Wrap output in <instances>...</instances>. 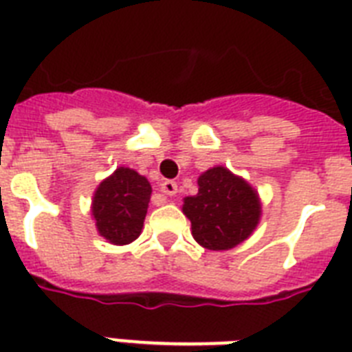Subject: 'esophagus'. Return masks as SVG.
<instances>
[{"mask_svg":"<svg viewBox=\"0 0 352 352\" xmlns=\"http://www.w3.org/2000/svg\"><path fill=\"white\" fill-rule=\"evenodd\" d=\"M160 192L164 193V195H168V197L175 195V193H177V182L164 181L162 184H160Z\"/></svg>","mask_w":352,"mask_h":352,"instance_id":"obj_1","label":"esophagus"}]
</instances>
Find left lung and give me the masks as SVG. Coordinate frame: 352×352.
<instances>
[{"mask_svg":"<svg viewBox=\"0 0 352 352\" xmlns=\"http://www.w3.org/2000/svg\"><path fill=\"white\" fill-rule=\"evenodd\" d=\"M197 195L184 197L182 214L192 235L208 250H230L248 239L261 219V199L243 177L225 166H214L197 179Z\"/></svg>","mask_w":352,"mask_h":352,"instance_id":"obj_1","label":"left lung"}]
</instances>
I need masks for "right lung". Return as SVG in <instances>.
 Listing matches in <instances>:
<instances>
[{
    "mask_svg": "<svg viewBox=\"0 0 352 352\" xmlns=\"http://www.w3.org/2000/svg\"><path fill=\"white\" fill-rule=\"evenodd\" d=\"M151 184L138 171L120 166L96 186L91 215L98 234L111 245H129L142 232Z\"/></svg>",
    "mask_w": 352,
    "mask_h": 352,
    "instance_id": "obj_1",
    "label": "right lung"
}]
</instances>
